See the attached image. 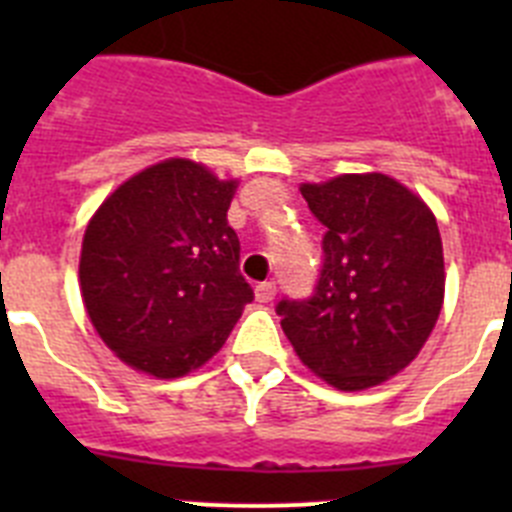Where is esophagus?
<instances>
[{
	"instance_id": "34e87169",
	"label": "esophagus",
	"mask_w": 512,
	"mask_h": 512,
	"mask_svg": "<svg viewBox=\"0 0 512 512\" xmlns=\"http://www.w3.org/2000/svg\"><path fill=\"white\" fill-rule=\"evenodd\" d=\"M277 295V284L274 282H261L256 284V300L259 302H271Z\"/></svg>"
}]
</instances>
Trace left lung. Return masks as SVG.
<instances>
[{"instance_id": "1", "label": "left lung", "mask_w": 512, "mask_h": 512, "mask_svg": "<svg viewBox=\"0 0 512 512\" xmlns=\"http://www.w3.org/2000/svg\"><path fill=\"white\" fill-rule=\"evenodd\" d=\"M320 223L323 266L312 295L277 305L307 369L343 392L374 387L410 364L443 305L436 217L384 174L302 184Z\"/></svg>"}]
</instances>
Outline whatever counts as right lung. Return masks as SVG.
<instances>
[{
	"mask_svg": "<svg viewBox=\"0 0 512 512\" xmlns=\"http://www.w3.org/2000/svg\"><path fill=\"white\" fill-rule=\"evenodd\" d=\"M235 182L187 158L140 171L89 220L79 282L89 318L125 364L182 377L220 351L253 300L228 225Z\"/></svg>",
	"mask_w": 512,
	"mask_h": 512,
	"instance_id": "add662e5",
	"label": "right lung"
}]
</instances>
